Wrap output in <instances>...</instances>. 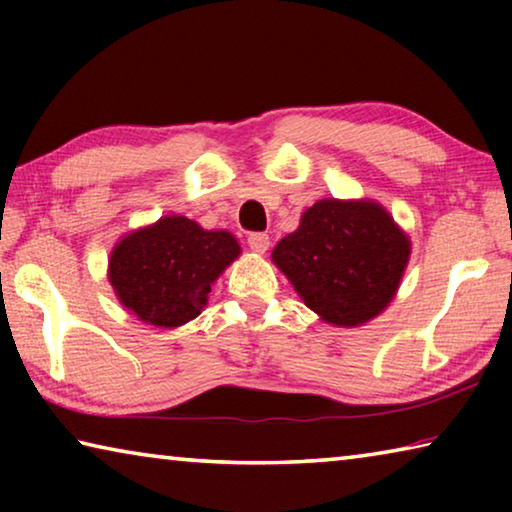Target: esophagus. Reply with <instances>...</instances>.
Returning <instances> with one entry per match:
<instances>
[{"label":"esophagus","instance_id":"obj_1","mask_svg":"<svg viewBox=\"0 0 512 512\" xmlns=\"http://www.w3.org/2000/svg\"><path fill=\"white\" fill-rule=\"evenodd\" d=\"M248 246H250V250H253V253L264 255L268 246H271V239H268L266 232H253V235L248 237Z\"/></svg>","mask_w":512,"mask_h":512}]
</instances>
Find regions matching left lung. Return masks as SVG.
Listing matches in <instances>:
<instances>
[{"label":"left lung","instance_id":"left-lung-1","mask_svg":"<svg viewBox=\"0 0 512 512\" xmlns=\"http://www.w3.org/2000/svg\"><path fill=\"white\" fill-rule=\"evenodd\" d=\"M409 255V237L379 203L325 198L271 257L325 323L359 327L393 300Z\"/></svg>","mask_w":512,"mask_h":512}]
</instances>
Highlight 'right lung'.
I'll return each instance as SVG.
<instances>
[{
    "instance_id": "obj_1",
    "label": "right lung",
    "mask_w": 512,
    "mask_h": 512,
    "mask_svg": "<svg viewBox=\"0 0 512 512\" xmlns=\"http://www.w3.org/2000/svg\"><path fill=\"white\" fill-rule=\"evenodd\" d=\"M237 239L187 216H162L112 248L108 280L121 305L146 325L180 327L207 305L212 284L239 257Z\"/></svg>"
}]
</instances>
